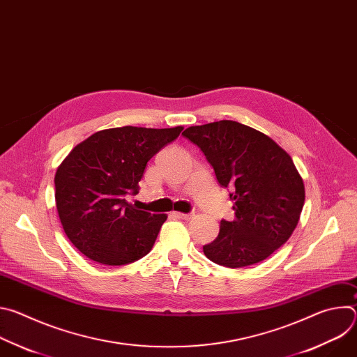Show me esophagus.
Instances as JSON below:
<instances>
[{
  "label": "esophagus",
  "instance_id": "1",
  "mask_svg": "<svg viewBox=\"0 0 357 357\" xmlns=\"http://www.w3.org/2000/svg\"><path fill=\"white\" fill-rule=\"evenodd\" d=\"M174 215L179 219H183V220H190L193 218V213H181V212H174Z\"/></svg>",
  "mask_w": 357,
  "mask_h": 357
}]
</instances>
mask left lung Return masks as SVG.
I'll use <instances>...</instances> for the list:
<instances>
[{
  "label": "left lung",
  "instance_id": "8db88e82",
  "mask_svg": "<svg viewBox=\"0 0 357 357\" xmlns=\"http://www.w3.org/2000/svg\"><path fill=\"white\" fill-rule=\"evenodd\" d=\"M206 155L219 183L231 188L234 220L220 222L203 245L216 264H257L295 230L305 202L303 181L288 152L268 135L231 120L192 126L182 132Z\"/></svg>",
  "mask_w": 357,
  "mask_h": 357
}]
</instances>
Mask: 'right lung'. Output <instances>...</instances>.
<instances>
[{"mask_svg":"<svg viewBox=\"0 0 357 357\" xmlns=\"http://www.w3.org/2000/svg\"><path fill=\"white\" fill-rule=\"evenodd\" d=\"M182 130H101L77 144L58 167V215L66 236L87 259L123 266L151 251L168 216L135 209L126 195L138 193L146 162Z\"/></svg>","mask_w":357,"mask_h":357,"instance_id":"right-lung-1","label":"right lung"}]
</instances>
